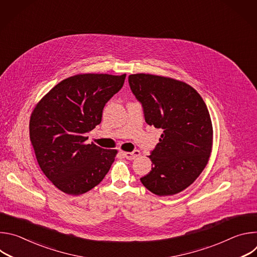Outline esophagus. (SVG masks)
<instances>
[{
  "label": "esophagus",
  "mask_w": 257,
  "mask_h": 257,
  "mask_svg": "<svg viewBox=\"0 0 257 257\" xmlns=\"http://www.w3.org/2000/svg\"><path fill=\"white\" fill-rule=\"evenodd\" d=\"M123 155L127 160H134L135 158H137L140 155V152L139 151H133L131 153H124Z\"/></svg>",
  "instance_id": "1"
}]
</instances>
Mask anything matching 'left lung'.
<instances>
[{
  "label": "left lung",
  "instance_id": "8db88e82",
  "mask_svg": "<svg viewBox=\"0 0 257 257\" xmlns=\"http://www.w3.org/2000/svg\"><path fill=\"white\" fill-rule=\"evenodd\" d=\"M132 93L141 103L145 122L163 133L149 157L152 171L140 181L159 196L181 192L205 168L212 145L208 109L190 85L151 74L129 75Z\"/></svg>",
  "mask_w": 257,
  "mask_h": 257
}]
</instances>
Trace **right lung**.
I'll return each instance as SVG.
<instances>
[{
    "mask_svg": "<svg viewBox=\"0 0 257 257\" xmlns=\"http://www.w3.org/2000/svg\"><path fill=\"white\" fill-rule=\"evenodd\" d=\"M126 74H82L64 79L35 106L29 135L36 160L61 191L83 194L101 182L117 151L85 144L100 124L105 103L123 86Z\"/></svg>",
    "mask_w": 257,
    "mask_h": 257,
    "instance_id": "right-lung-1",
    "label": "right lung"
}]
</instances>
